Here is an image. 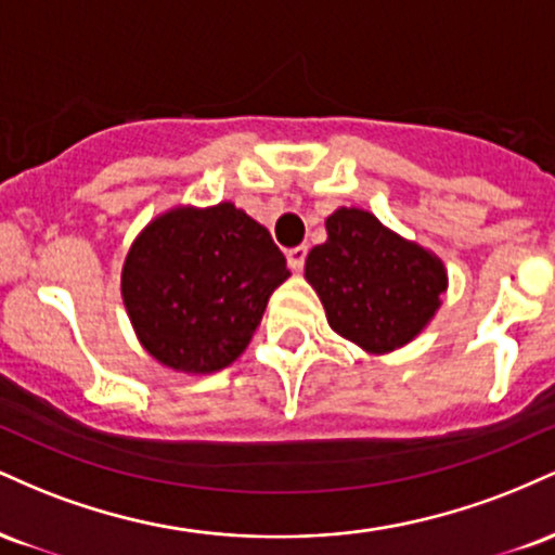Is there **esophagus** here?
<instances>
[{"mask_svg": "<svg viewBox=\"0 0 555 555\" xmlns=\"http://www.w3.org/2000/svg\"><path fill=\"white\" fill-rule=\"evenodd\" d=\"M305 258H308V247H305V245L292 247V250L286 253V260H289V269L292 271H302Z\"/></svg>", "mask_w": 555, "mask_h": 555, "instance_id": "esophagus-1", "label": "esophagus"}]
</instances>
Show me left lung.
I'll use <instances>...</instances> for the list:
<instances>
[{
    "instance_id": "left-lung-1",
    "label": "left lung",
    "mask_w": 555,
    "mask_h": 555,
    "mask_svg": "<svg viewBox=\"0 0 555 555\" xmlns=\"http://www.w3.org/2000/svg\"><path fill=\"white\" fill-rule=\"evenodd\" d=\"M326 234L308 253L305 282L328 326L365 354H388L417 339L449 289L443 260L365 208L339 206L326 219Z\"/></svg>"
}]
</instances>
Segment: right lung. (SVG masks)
<instances>
[{
    "mask_svg": "<svg viewBox=\"0 0 555 555\" xmlns=\"http://www.w3.org/2000/svg\"><path fill=\"white\" fill-rule=\"evenodd\" d=\"M289 276L269 229L221 201L154 216L127 250L119 292L140 347L158 365L211 375L245 352Z\"/></svg>",
    "mask_w": 555,
    "mask_h": 555,
    "instance_id": "1",
    "label": "right lung"
}]
</instances>
